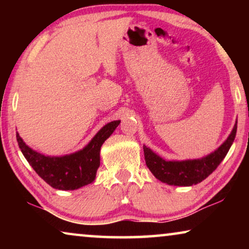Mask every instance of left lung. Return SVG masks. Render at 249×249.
<instances>
[{
    "label": "left lung",
    "instance_id": "obj_1",
    "mask_svg": "<svg viewBox=\"0 0 249 249\" xmlns=\"http://www.w3.org/2000/svg\"><path fill=\"white\" fill-rule=\"evenodd\" d=\"M237 132V122L227 141L205 158L186 161H166L152 149L144 146V155L147 168L160 181L173 186H193L206 179L215 170L232 145Z\"/></svg>",
    "mask_w": 249,
    "mask_h": 249
}]
</instances>
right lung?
I'll list each match as a JSON object with an SVG mask.
<instances>
[{
	"mask_svg": "<svg viewBox=\"0 0 249 249\" xmlns=\"http://www.w3.org/2000/svg\"><path fill=\"white\" fill-rule=\"evenodd\" d=\"M120 120L108 122L86 147L64 156H46L28 147L17 132V141L23 156L37 175L51 187L60 190H74L91 183L100 166V151Z\"/></svg>",
	"mask_w": 249,
	"mask_h": 249,
	"instance_id": "right-lung-1",
	"label": "right lung"
}]
</instances>
